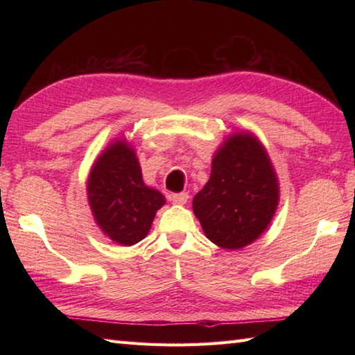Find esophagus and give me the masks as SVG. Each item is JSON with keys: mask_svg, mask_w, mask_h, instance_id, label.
<instances>
[{"mask_svg": "<svg viewBox=\"0 0 355 355\" xmlns=\"http://www.w3.org/2000/svg\"><path fill=\"white\" fill-rule=\"evenodd\" d=\"M171 200H172V202H175V205H186L187 200H189V193H187V192L173 193Z\"/></svg>", "mask_w": 355, "mask_h": 355, "instance_id": "obj_1", "label": "esophagus"}]
</instances>
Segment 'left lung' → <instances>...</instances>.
Segmentation results:
<instances>
[{
	"label": "left lung",
	"mask_w": 355,
	"mask_h": 355,
	"mask_svg": "<svg viewBox=\"0 0 355 355\" xmlns=\"http://www.w3.org/2000/svg\"><path fill=\"white\" fill-rule=\"evenodd\" d=\"M279 201L270 158L252 134H233L212 160L206 186L193 197V214L214 244L236 250L267 229Z\"/></svg>",
	"instance_id": "8db88e82"
}]
</instances>
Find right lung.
Instances as JSON below:
<instances>
[{
    "label": "right lung",
    "instance_id": "1",
    "mask_svg": "<svg viewBox=\"0 0 355 355\" xmlns=\"http://www.w3.org/2000/svg\"><path fill=\"white\" fill-rule=\"evenodd\" d=\"M88 200L96 223L114 243L137 244L148 235L163 195L141 178L134 150L117 140L97 158L88 178Z\"/></svg>",
    "mask_w": 355,
    "mask_h": 355
}]
</instances>
